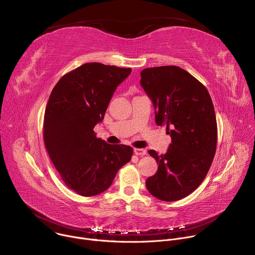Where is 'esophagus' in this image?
<instances>
[{
	"mask_svg": "<svg viewBox=\"0 0 255 255\" xmlns=\"http://www.w3.org/2000/svg\"><path fill=\"white\" fill-rule=\"evenodd\" d=\"M134 153L136 155H139V156H143L146 154V151H145L144 149H141V148H134Z\"/></svg>",
	"mask_w": 255,
	"mask_h": 255,
	"instance_id": "1",
	"label": "esophagus"
}]
</instances>
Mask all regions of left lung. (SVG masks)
<instances>
[{"label": "left lung", "instance_id": "obj_1", "mask_svg": "<svg viewBox=\"0 0 255 255\" xmlns=\"http://www.w3.org/2000/svg\"><path fill=\"white\" fill-rule=\"evenodd\" d=\"M140 85L150 98L155 123L165 125L171 143L166 153H148L158 163L145 181L155 198L173 202L193 193L206 177L217 144V121L207 89L174 65L144 68Z\"/></svg>", "mask_w": 255, "mask_h": 255}]
</instances>
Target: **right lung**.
Segmentation results:
<instances>
[{
	"label": "right lung",
	"instance_id": "right-lung-1",
	"mask_svg": "<svg viewBox=\"0 0 255 255\" xmlns=\"http://www.w3.org/2000/svg\"><path fill=\"white\" fill-rule=\"evenodd\" d=\"M131 68L89 62L63 76L53 88L44 114V143L68 189L84 197L110 188L133 148L108 144L94 127L104 119L117 87Z\"/></svg>",
	"mask_w": 255,
	"mask_h": 255
}]
</instances>
